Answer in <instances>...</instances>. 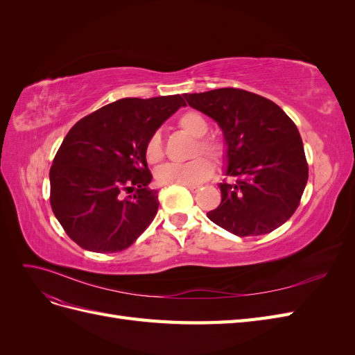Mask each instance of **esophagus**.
<instances>
[{"label": "esophagus", "mask_w": 355, "mask_h": 355, "mask_svg": "<svg viewBox=\"0 0 355 355\" xmlns=\"http://www.w3.org/2000/svg\"><path fill=\"white\" fill-rule=\"evenodd\" d=\"M187 188H188L191 192H198V191H200V187H194V185H191V187L188 185Z\"/></svg>", "instance_id": "34e87169"}]
</instances>
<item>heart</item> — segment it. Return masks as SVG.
I'll list each match as a JSON object with an SVG mask.
<instances>
[{
    "mask_svg": "<svg viewBox=\"0 0 355 355\" xmlns=\"http://www.w3.org/2000/svg\"><path fill=\"white\" fill-rule=\"evenodd\" d=\"M178 127L182 132L196 137L192 155L200 153L209 155L214 161H220L225 155V146L218 139L206 137L209 123L200 112L188 111L178 118ZM145 157L148 163L157 164L164 157L163 137L157 132L149 136L145 145ZM213 173V164L206 157H197L185 164H166L155 171V179L159 185H200Z\"/></svg>",
    "mask_w": 355,
    "mask_h": 355,
    "instance_id": "heart-1",
    "label": "heart"
}]
</instances>
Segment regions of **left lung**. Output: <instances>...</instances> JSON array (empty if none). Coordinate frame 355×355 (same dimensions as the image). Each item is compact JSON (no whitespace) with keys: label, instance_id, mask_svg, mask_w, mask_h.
I'll list each match as a JSON object with an SVG mask.
<instances>
[{"label":"left lung","instance_id":"left-lung-1","mask_svg":"<svg viewBox=\"0 0 355 355\" xmlns=\"http://www.w3.org/2000/svg\"><path fill=\"white\" fill-rule=\"evenodd\" d=\"M191 108L218 123L227 145L222 201L207 218L239 237L272 232L299 206L308 164L297 127L272 101L241 89L185 93Z\"/></svg>","mask_w":355,"mask_h":355}]
</instances>
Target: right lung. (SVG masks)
Listing matches in <instances>:
<instances>
[{
    "label": "right lung",
    "instance_id": "right-lung-1",
    "mask_svg": "<svg viewBox=\"0 0 355 355\" xmlns=\"http://www.w3.org/2000/svg\"><path fill=\"white\" fill-rule=\"evenodd\" d=\"M180 106V94L120 99L81 118L63 139L50 168V204L83 249L121 252L154 220L159 202L148 188L145 145Z\"/></svg>",
    "mask_w": 355,
    "mask_h": 355
}]
</instances>
